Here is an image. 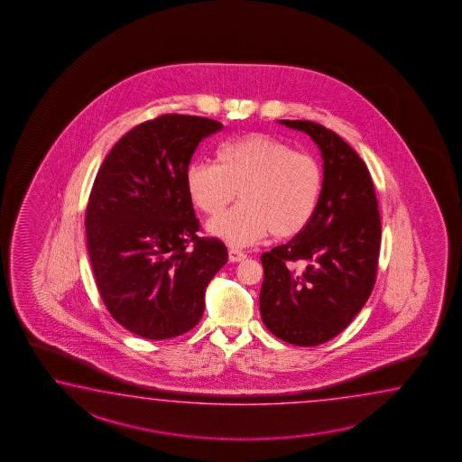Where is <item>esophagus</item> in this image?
Wrapping results in <instances>:
<instances>
[{"label": "esophagus", "instance_id": "1", "mask_svg": "<svg viewBox=\"0 0 462 462\" xmlns=\"http://www.w3.org/2000/svg\"><path fill=\"white\" fill-rule=\"evenodd\" d=\"M245 257H247V255H245L243 251L235 249V247L229 249V261H231V263H241V261H245Z\"/></svg>", "mask_w": 462, "mask_h": 462}]
</instances>
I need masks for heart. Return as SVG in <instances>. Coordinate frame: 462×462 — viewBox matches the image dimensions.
Masks as SVG:
<instances>
[{"label": "heart", "mask_w": 462, "mask_h": 462, "mask_svg": "<svg viewBox=\"0 0 462 462\" xmlns=\"http://www.w3.org/2000/svg\"><path fill=\"white\" fill-rule=\"evenodd\" d=\"M217 165L195 161L185 187L203 213L215 217L235 199L241 203L211 219L208 231L233 245H247L271 233L290 237L305 229L317 211L323 172L315 157L263 133L219 145Z\"/></svg>", "instance_id": "1"}]
</instances>
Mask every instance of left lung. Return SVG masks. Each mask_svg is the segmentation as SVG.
<instances>
[{
    "mask_svg": "<svg viewBox=\"0 0 462 462\" xmlns=\"http://www.w3.org/2000/svg\"><path fill=\"white\" fill-rule=\"evenodd\" d=\"M313 139L323 157V190L305 229L261 255V317L295 346L333 339L371 297L379 263V205L371 173L351 145L311 121L279 119Z\"/></svg>",
    "mask_w": 462,
    "mask_h": 462,
    "instance_id": "obj_1",
    "label": "left lung"
}]
</instances>
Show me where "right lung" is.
<instances>
[{"label": "right lung", "instance_id": "right-lung-1", "mask_svg": "<svg viewBox=\"0 0 462 462\" xmlns=\"http://www.w3.org/2000/svg\"><path fill=\"white\" fill-rule=\"evenodd\" d=\"M219 121L163 115L109 151L91 189L85 227L91 269L111 317L145 339L190 331L226 245L199 237L185 171ZM192 247L189 248L188 245Z\"/></svg>", "mask_w": 462, "mask_h": 462}]
</instances>
